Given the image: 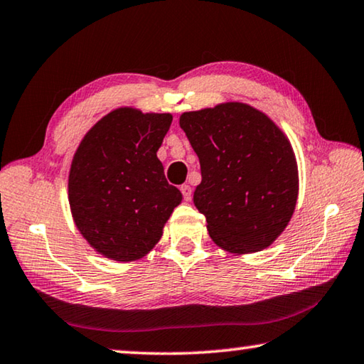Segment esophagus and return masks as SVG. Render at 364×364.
Returning a JSON list of instances; mask_svg holds the SVG:
<instances>
[{"instance_id": "1", "label": "esophagus", "mask_w": 364, "mask_h": 364, "mask_svg": "<svg viewBox=\"0 0 364 364\" xmlns=\"http://www.w3.org/2000/svg\"><path fill=\"white\" fill-rule=\"evenodd\" d=\"M180 191L183 193V197H184V199H186V200H189L191 196H193V189H191L189 184H183V186L180 188Z\"/></svg>"}]
</instances>
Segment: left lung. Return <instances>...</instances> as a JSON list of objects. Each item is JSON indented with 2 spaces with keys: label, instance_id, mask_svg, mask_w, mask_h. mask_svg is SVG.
<instances>
[{
  "label": "left lung",
  "instance_id": "obj_1",
  "mask_svg": "<svg viewBox=\"0 0 364 364\" xmlns=\"http://www.w3.org/2000/svg\"><path fill=\"white\" fill-rule=\"evenodd\" d=\"M199 157L194 205L220 249L254 254L269 247L291 221L299 168L291 141L262 110L221 102L180 115Z\"/></svg>",
  "mask_w": 364,
  "mask_h": 364
}]
</instances>
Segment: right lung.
Here are the masks:
<instances>
[{
  "label": "right lung",
  "mask_w": 364,
  "mask_h": 364,
  "mask_svg": "<svg viewBox=\"0 0 364 364\" xmlns=\"http://www.w3.org/2000/svg\"><path fill=\"white\" fill-rule=\"evenodd\" d=\"M171 114L119 107L80 141L69 170V204L82 236L97 254L134 262L156 247L180 189L157 157Z\"/></svg>",
  "instance_id": "right-lung-1"
}]
</instances>
